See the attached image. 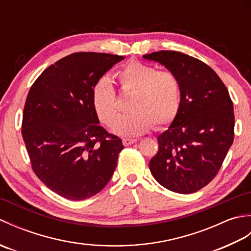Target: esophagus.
Listing matches in <instances>:
<instances>
[{"label": "esophagus", "mask_w": 251, "mask_h": 251, "mask_svg": "<svg viewBox=\"0 0 251 251\" xmlns=\"http://www.w3.org/2000/svg\"><path fill=\"white\" fill-rule=\"evenodd\" d=\"M137 141V139H134V138H123V145L128 147L131 146L132 143H135Z\"/></svg>", "instance_id": "1"}]
</instances>
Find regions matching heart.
Masks as SVG:
<instances>
[{
    "mask_svg": "<svg viewBox=\"0 0 251 251\" xmlns=\"http://www.w3.org/2000/svg\"><path fill=\"white\" fill-rule=\"evenodd\" d=\"M123 95L128 99V113L119 119L122 105L109 78L95 85L93 101L99 119L123 136H137L154 128H163L177 116L180 105V84L169 70L140 61H129L116 73ZM118 122H116V121Z\"/></svg>",
    "mask_w": 251,
    "mask_h": 251,
    "instance_id": "obj_1",
    "label": "heart"
}]
</instances>
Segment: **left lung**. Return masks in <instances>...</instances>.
Instances as JSON below:
<instances>
[{
	"label": "left lung",
	"instance_id": "obj_1",
	"mask_svg": "<svg viewBox=\"0 0 251 251\" xmlns=\"http://www.w3.org/2000/svg\"><path fill=\"white\" fill-rule=\"evenodd\" d=\"M176 74L180 105L168 130L157 137L158 151L149 167L157 182L190 194L214 179L234 140L233 102L221 78L205 62L183 52L143 55Z\"/></svg>",
	"mask_w": 251,
	"mask_h": 251
}]
</instances>
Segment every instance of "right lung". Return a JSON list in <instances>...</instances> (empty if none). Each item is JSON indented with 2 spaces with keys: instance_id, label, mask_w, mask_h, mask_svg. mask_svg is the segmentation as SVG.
<instances>
[{
  "instance_id": "right-lung-1",
  "label": "right lung",
  "mask_w": 251,
  "mask_h": 251,
  "mask_svg": "<svg viewBox=\"0 0 251 251\" xmlns=\"http://www.w3.org/2000/svg\"><path fill=\"white\" fill-rule=\"evenodd\" d=\"M123 56L79 51L42 72L26 96L21 134L36 177L65 199L82 201L108 184L124 149L99 125L95 85Z\"/></svg>"
}]
</instances>
